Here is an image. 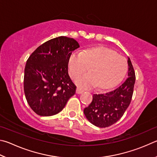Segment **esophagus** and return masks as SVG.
<instances>
[{"instance_id":"1","label":"esophagus","mask_w":157,"mask_h":157,"mask_svg":"<svg viewBox=\"0 0 157 157\" xmlns=\"http://www.w3.org/2000/svg\"><path fill=\"white\" fill-rule=\"evenodd\" d=\"M83 92V90H82L81 88H80V87H77V88H76V93H77V94H81V93Z\"/></svg>"}]
</instances>
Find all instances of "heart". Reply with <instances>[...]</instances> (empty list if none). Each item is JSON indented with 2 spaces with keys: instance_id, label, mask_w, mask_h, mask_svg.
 <instances>
[{
  "instance_id": "1",
  "label": "heart",
  "mask_w": 157,
  "mask_h": 157,
  "mask_svg": "<svg viewBox=\"0 0 157 157\" xmlns=\"http://www.w3.org/2000/svg\"><path fill=\"white\" fill-rule=\"evenodd\" d=\"M76 83L82 87L96 86L107 90L117 86L125 76L128 62L125 57L105 48H93L83 52H76L69 59V73L76 78Z\"/></svg>"
}]
</instances>
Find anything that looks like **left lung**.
Wrapping results in <instances>:
<instances>
[{
  "mask_svg": "<svg viewBox=\"0 0 157 157\" xmlns=\"http://www.w3.org/2000/svg\"><path fill=\"white\" fill-rule=\"evenodd\" d=\"M128 78L119 87L105 94H94L92 103L84 109L87 120L98 128L109 127L117 122L123 114L132 97L135 72L128 58Z\"/></svg>",
  "mask_w": 157,
  "mask_h": 157,
  "instance_id": "8db88e82",
  "label": "left lung"
}]
</instances>
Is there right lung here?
I'll return each mask as SVG.
<instances>
[{"instance_id": "right-lung-1", "label": "right lung", "mask_w": 157, "mask_h": 157, "mask_svg": "<svg viewBox=\"0 0 157 157\" xmlns=\"http://www.w3.org/2000/svg\"><path fill=\"white\" fill-rule=\"evenodd\" d=\"M79 47L74 38L59 36L44 43L29 56L25 67L24 92L36 114H58L75 94L68 63L71 52Z\"/></svg>"}]
</instances>
